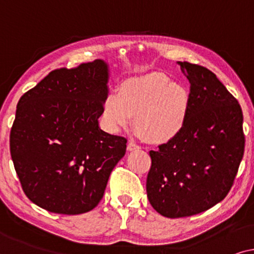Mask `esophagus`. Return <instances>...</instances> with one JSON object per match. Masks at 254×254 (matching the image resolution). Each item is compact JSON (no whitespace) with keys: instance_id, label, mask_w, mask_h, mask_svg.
I'll use <instances>...</instances> for the list:
<instances>
[{"instance_id":"1","label":"esophagus","mask_w":254,"mask_h":254,"mask_svg":"<svg viewBox=\"0 0 254 254\" xmlns=\"http://www.w3.org/2000/svg\"><path fill=\"white\" fill-rule=\"evenodd\" d=\"M140 148L139 145H137L134 141H129L127 143V150L129 151H138Z\"/></svg>"}]
</instances>
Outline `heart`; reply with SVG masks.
<instances>
[{
	"label": "heart",
	"instance_id": "heart-1",
	"mask_svg": "<svg viewBox=\"0 0 254 254\" xmlns=\"http://www.w3.org/2000/svg\"><path fill=\"white\" fill-rule=\"evenodd\" d=\"M189 96L181 84L171 82L164 73L152 72L124 83L117 94L103 102L102 121L110 132L134 127L155 144L174 139L187 121Z\"/></svg>",
	"mask_w": 254,
	"mask_h": 254
}]
</instances>
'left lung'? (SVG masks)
I'll return each instance as SVG.
<instances>
[{
    "instance_id": "obj_1",
    "label": "left lung",
    "mask_w": 254,
    "mask_h": 254,
    "mask_svg": "<svg viewBox=\"0 0 254 254\" xmlns=\"http://www.w3.org/2000/svg\"><path fill=\"white\" fill-rule=\"evenodd\" d=\"M190 83L187 121L174 139L150 151L148 201L168 218L203 212L224 200L244 155L238 101L211 70L179 62Z\"/></svg>"
}]
</instances>
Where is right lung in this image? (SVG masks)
Wrapping results in <instances>:
<instances>
[{"mask_svg":"<svg viewBox=\"0 0 254 254\" xmlns=\"http://www.w3.org/2000/svg\"><path fill=\"white\" fill-rule=\"evenodd\" d=\"M108 79L103 60L54 69L18 101L10 154L25 195L47 211L92 210L124 157L127 140L99 127Z\"/></svg>","mask_w":254,"mask_h":254,"instance_id":"1","label":"right lung"}]
</instances>
